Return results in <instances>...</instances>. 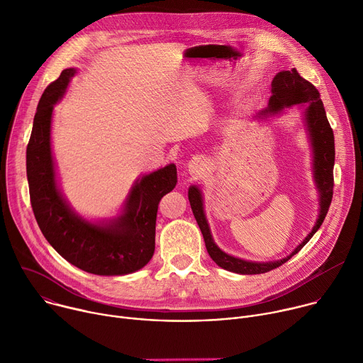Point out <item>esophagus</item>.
I'll return each mask as SVG.
<instances>
[{
  "mask_svg": "<svg viewBox=\"0 0 363 363\" xmlns=\"http://www.w3.org/2000/svg\"><path fill=\"white\" fill-rule=\"evenodd\" d=\"M206 171V161L201 157H196V158H192L189 162H188V172L194 177H201L203 175V172Z\"/></svg>",
  "mask_w": 363,
  "mask_h": 363,
  "instance_id": "obj_1",
  "label": "esophagus"
}]
</instances>
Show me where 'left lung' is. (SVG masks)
I'll use <instances>...</instances> for the list:
<instances>
[{
  "label": "left lung",
  "instance_id": "obj_1",
  "mask_svg": "<svg viewBox=\"0 0 363 363\" xmlns=\"http://www.w3.org/2000/svg\"><path fill=\"white\" fill-rule=\"evenodd\" d=\"M294 105H306L304 123H306V130L310 139V145H312V149H313V175H315V182L320 195V199H319L320 208H319V217L316 220V224L312 228V231L308 233V235L303 240V242L298 244L290 255L281 258V260L269 262V263H255V262L241 260V258H237L224 252L214 242L208 223H206L205 213H203L202 194L198 186L192 185L188 189V199L191 203L194 217L202 233L206 251H208L213 260L224 270L238 273V274H262L280 267L281 264L289 262L294 254H297L307 244V241L315 235V233L320 228L329 211V206L333 196L335 136L329 125L319 90L312 83L303 79L296 69L280 72L274 76L272 82V96L269 100V108L260 112L258 118H266L267 115H279L283 112V109L291 108Z\"/></svg>",
  "mask_w": 363,
  "mask_h": 363
}]
</instances>
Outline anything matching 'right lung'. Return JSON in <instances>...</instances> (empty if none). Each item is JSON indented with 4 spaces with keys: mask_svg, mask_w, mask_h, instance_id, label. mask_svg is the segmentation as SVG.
<instances>
[{
    "mask_svg": "<svg viewBox=\"0 0 363 363\" xmlns=\"http://www.w3.org/2000/svg\"><path fill=\"white\" fill-rule=\"evenodd\" d=\"M74 69H66L44 90L27 146V179L37 224L63 258L97 276H122L140 270L155 251V225L161 198L177 185V167L143 175L132 186L123 213L94 224L77 216L62 195L51 153L53 108L63 97Z\"/></svg>",
    "mask_w": 363,
    "mask_h": 363,
    "instance_id": "obj_1",
    "label": "right lung"
}]
</instances>
